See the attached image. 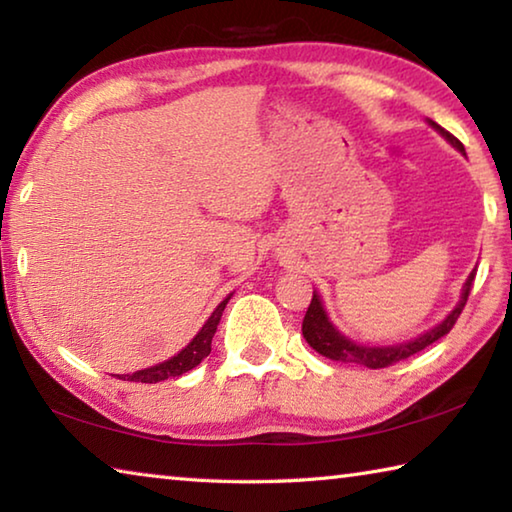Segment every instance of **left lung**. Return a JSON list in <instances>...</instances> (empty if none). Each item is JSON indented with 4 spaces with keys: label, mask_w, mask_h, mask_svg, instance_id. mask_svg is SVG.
I'll return each mask as SVG.
<instances>
[{
    "label": "left lung",
    "mask_w": 512,
    "mask_h": 512,
    "mask_svg": "<svg viewBox=\"0 0 512 512\" xmlns=\"http://www.w3.org/2000/svg\"><path fill=\"white\" fill-rule=\"evenodd\" d=\"M429 124L436 128V131L443 135L449 144L456 146V149L461 153H465V146L458 142L452 133H447L443 126H438L436 121H431V119H429ZM474 275H476V271H472L470 277L465 280L461 300H458V305L452 309V314H449L443 320V323L431 327L429 332L420 334L418 339H413V341H406V343H400V345H384V348H370V345H359V343L350 341L348 336H343L339 329L329 323L327 311L323 309V302H320V296L316 291H314V298H311V305L307 307L305 320H302V336H305V341L318 354H323V357L332 359V361L357 363V366H366V368H372V370L388 368V366H393V363H400L404 359L413 357V354L422 352L424 348H429L431 343H436L438 339H443L445 334H449V329L456 325L458 316H461V311H463L465 302H467V296H470Z\"/></svg>",
    "instance_id": "8db88e82"
}]
</instances>
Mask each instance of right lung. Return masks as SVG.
<instances>
[{
    "mask_svg": "<svg viewBox=\"0 0 512 512\" xmlns=\"http://www.w3.org/2000/svg\"><path fill=\"white\" fill-rule=\"evenodd\" d=\"M228 300H230V296L212 311V316L207 318V323L201 327V332H198L194 339L176 354V357L162 361V363H158V366L137 370V372H133V375H117V377L124 381L128 379V381H142V384H155V381L180 377L192 368H196L198 363H201L207 354L212 352V336L216 332V325H219L221 314H223L225 305H228Z\"/></svg>",
    "mask_w": 512,
    "mask_h": 512,
    "instance_id": "right-lung-1",
    "label": "right lung"
}]
</instances>
